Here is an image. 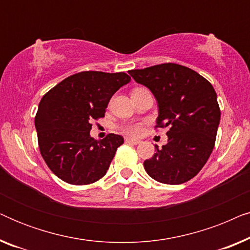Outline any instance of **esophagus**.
<instances>
[{"label": "esophagus", "instance_id": "1", "mask_svg": "<svg viewBox=\"0 0 250 250\" xmlns=\"http://www.w3.org/2000/svg\"><path fill=\"white\" fill-rule=\"evenodd\" d=\"M127 143H132V145H139V143H141L140 140H136V139H131V138H126L125 140Z\"/></svg>", "mask_w": 250, "mask_h": 250}]
</instances>
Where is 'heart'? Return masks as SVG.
Listing matches in <instances>:
<instances>
[{"instance_id": "b5f03b06", "label": "heart", "mask_w": 250, "mask_h": 250, "mask_svg": "<svg viewBox=\"0 0 250 250\" xmlns=\"http://www.w3.org/2000/svg\"><path fill=\"white\" fill-rule=\"evenodd\" d=\"M123 131H124L126 134H128V135L136 136V135H140L142 133L143 125L141 124V123H133V124L125 125L124 127H123Z\"/></svg>"}]
</instances>
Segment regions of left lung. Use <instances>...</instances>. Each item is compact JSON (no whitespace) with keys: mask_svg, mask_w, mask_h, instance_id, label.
I'll list each match as a JSON object with an SVG mask.
<instances>
[{"mask_svg":"<svg viewBox=\"0 0 250 250\" xmlns=\"http://www.w3.org/2000/svg\"><path fill=\"white\" fill-rule=\"evenodd\" d=\"M158 104L156 127H169L167 143L146 159V172L165 184H181L197 175L214 149L221 119L213 85L197 71L177 63L129 70Z\"/></svg>","mask_w":250,"mask_h":250,"instance_id":"8db88e82","label":"left lung"}]
</instances>
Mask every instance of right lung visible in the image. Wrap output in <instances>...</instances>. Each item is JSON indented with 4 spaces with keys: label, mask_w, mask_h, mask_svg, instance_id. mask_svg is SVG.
I'll return each instance as SVG.
<instances>
[{
    "label": "right lung",
    "mask_w": 250,
    "mask_h": 250,
    "mask_svg": "<svg viewBox=\"0 0 250 250\" xmlns=\"http://www.w3.org/2000/svg\"><path fill=\"white\" fill-rule=\"evenodd\" d=\"M125 73L82 71L64 78L44 94L35 116L41 155L64 182L85 186L104 177L123 136L91 138V123L104 117L112 95L127 84Z\"/></svg>",
    "instance_id": "obj_1"
}]
</instances>
